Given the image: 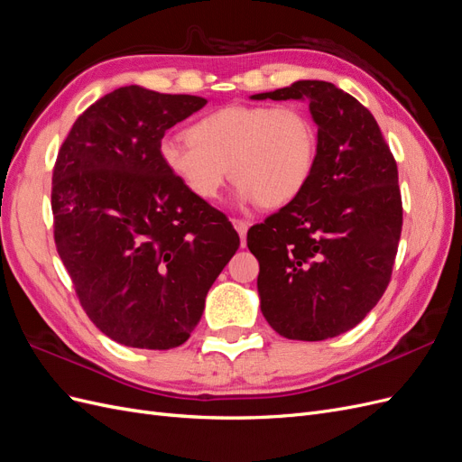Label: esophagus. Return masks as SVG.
I'll use <instances>...</instances> for the list:
<instances>
[{"label": "esophagus", "mask_w": 462, "mask_h": 462, "mask_svg": "<svg viewBox=\"0 0 462 462\" xmlns=\"http://www.w3.org/2000/svg\"><path fill=\"white\" fill-rule=\"evenodd\" d=\"M233 226H235L236 233H239V236H241V245L245 246V243H246V231L250 227V223L246 219H233Z\"/></svg>", "instance_id": "obj_1"}]
</instances>
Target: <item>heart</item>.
Wrapping results in <instances>:
<instances>
[{"label":"heart","instance_id":"1","mask_svg":"<svg viewBox=\"0 0 462 462\" xmlns=\"http://www.w3.org/2000/svg\"><path fill=\"white\" fill-rule=\"evenodd\" d=\"M187 136L163 138L160 156L200 200L217 199L231 171L243 200L282 208L299 197L314 171L316 127L291 104L219 107L192 123Z\"/></svg>","mask_w":462,"mask_h":462}]
</instances>
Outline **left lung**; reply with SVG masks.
Listing matches in <instances>:
<instances>
[{"label": "left lung", "instance_id": "8db88e82", "mask_svg": "<svg viewBox=\"0 0 462 462\" xmlns=\"http://www.w3.org/2000/svg\"><path fill=\"white\" fill-rule=\"evenodd\" d=\"M253 100H306L318 125L309 185L253 226L260 309L287 339L353 329L385 292L402 229L393 153L370 111L326 80H297Z\"/></svg>", "mask_w": 462, "mask_h": 462}]
</instances>
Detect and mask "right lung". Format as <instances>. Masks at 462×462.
<instances>
[{"label": "right lung", "instance_id": "add662e5", "mask_svg": "<svg viewBox=\"0 0 462 462\" xmlns=\"http://www.w3.org/2000/svg\"><path fill=\"white\" fill-rule=\"evenodd\" d=\"M204 106L123 87L79 116L58 153L55 246L87 316L121 345H183L241 245L226 214L192 197L160 156L165 131Z\"/></svg>", "mask_w": 462, "mask_h": 462}]
</instances>
